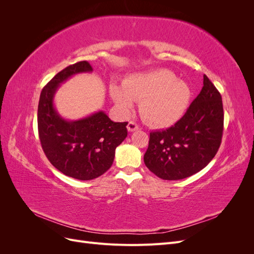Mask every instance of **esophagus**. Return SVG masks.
<instances>
[{
    "instance_id": "esophagus-1",
    "label": "esophagus",
    "mask_w": 254,
    "mask_h": 254,
    "mask_svg": "<svg viewBox=\"0 0 254 254\" xmlns=\"http://www.w3.org/2000/svg\"><path fill=\"white\" fill-rule=\"evenodd\" d=\"M127 129L129 132H132V131H135V130L139 129V126H137L134 122H129L127 125Z\"/></svg>"
}]
</instances>
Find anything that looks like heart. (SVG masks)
<instances>
[{
  "instance_id": "heart-1",
  "label": "heart",
  "mask_w": 254,
  "mask_h": 254,
  "mask_svg": "<svg viewBox=\"0 0 254 254\" xmlns=\"http://www.w3.org/2000/svg\"><path fill=\"white\" fill-rule=\"evenodd\" d=\"M110 96L123 112L132 109L134 102H141L143 119L155 127H168L187 112L190 99V84L170 70L160 68L148 73L129 76L123 87L111 86Z\"/></svg>"
}]
</instances>
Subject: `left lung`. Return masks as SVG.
<instances>
[{"mask_svg": "<svg viewBox=\"0 0 254 254\" xmlns=\"http://www.w3.org/2000/svg\"><path fill=\"white\" fill-rule=\"evenodd\" d=\"M224 131L221 95L203 75V87L172 127L150 132L144 163L159 178L180 180L198 173L216 155Z\"/></svg>", "mask_w": 254, "mask_h": 254, "instance_id": "8db88e82", "label": "left lung"}]
</instances>
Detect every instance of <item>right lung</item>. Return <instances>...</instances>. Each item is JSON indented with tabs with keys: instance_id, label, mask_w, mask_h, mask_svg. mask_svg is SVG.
Listing matches in <instances>:
<instances>
[{
	"instance_id": "obj_1",
	"label": "right lung",
	"mask_w": 254,
	"mask_h": 254,
	"mask_svg": "<svg viewBox=\"0 0 254 254\" xmlns=\"http://www.w3.org/2000/svg\"><path fill=\"white\" fill-rule=\"evenodd\" d=\"M92 71L88 61L66 66L42 89L38 105V131L45 156L59 172L78 180L95 179L108 171L115 148L127 136L128 123L112 122L104 111L67 121L55 109L54 96L60 84Z\"/></svg>"
}]
</instances>
